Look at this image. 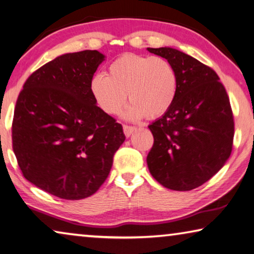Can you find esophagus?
Returning <instances> with one entry per match:
<instances>
[{
    "label": "esophagus",
    "instance_id": "esophagus-1",
    "mask_svg": "<svg viewBox=\"0 0 254 254\" xmlns=\"http://www.w3.org/2000/svg\"><path fill=\"white\" fill-rule=\"evenodd\" d=\"M137 128L135 126H128V125H124V132L127 137H129L132 132L136 131Z\"/></svg>",
    "mask_w": 254,
    "mask_h": 254
}]
</instances>
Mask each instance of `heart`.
<instances>
[{"mask_svg": "<svg viewBox=\"0 0 254 254\" xmlns=\"http://www.w3.org/2000/svg\"><path fill=\"white\" fill-rule=\"evenodd\" d=\"M177 91L176 69L160 56L124 54L109 65L107 76L99 74L91 81L93 98L108 115L119 114L128 94L132 102L127 111L130 118L164 115L171 108Z\"/></svg>", "mask_w": 254, "mask_h": 254, "instance_id": "obj_1", "label": "heart"}]
</instances>
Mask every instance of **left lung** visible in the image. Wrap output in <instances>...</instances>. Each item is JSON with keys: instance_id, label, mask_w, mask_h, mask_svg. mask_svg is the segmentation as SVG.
I'll return each instance as SVG.
<instances>
[{"instance_id": "left-lung-1", "label": "left lung", "mask_w": 254, "mask_h": 254, "mask_svg": "<svg viewBox=\"0 0 254 254\" xmlns=\"http://www.w3.org/2000/svg\"><path fill=\"white\" fill-rule=\"evenodd\" d=\"M168 60L178 76L170 109L151 129L148 170L163 187L189 191L223 168L233 148L234 117L226 90L213 68L169 47L147 48Z\"/></svg>"}]
</instances>
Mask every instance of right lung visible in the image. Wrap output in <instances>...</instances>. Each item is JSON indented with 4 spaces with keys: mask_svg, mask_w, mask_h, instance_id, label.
<instances>
[{
    "mask_svg": "<svg viewBox=\"0 0 254 254\" xmlns=\"http://www.w3.org/2000/svg\"><path fill=\"white\" fill-rule=\"evenodd\" d=\"M103 60L98 51L58 56L28 77L16 100L12 146L20 170L58 198L80 200L97 192L126 138L91 92Z\"/></svg>",
    "mask_w": 254,
    "mask_h": 254,
    "instance_id": "right-lung-1",
    "label": "right lung"
}]
</instances>
